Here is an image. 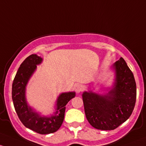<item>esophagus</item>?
<instances>
[{
	"label": "esophagus",
	"instance_id": "34e87169",
	"mask_svg": "<svg viewBox=\"0 0 146 146\" xmlns=\"http://www.w3.org/2000/svg\"><path fill=\"white\" fill-rule=\"evenodd\" d=\"M74 88H75V90H76V92L80 93V92H82V91H83L84 87H83V86H82L81 84H75Z\"/></svg>",
	"mask_w": 146,
	"mask_h": 146
}]
</instances>
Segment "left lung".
Returning <instances> with one entry per match:
<instances>
[{
    "instance_id": "left-lung-1",
    "label": "left lung",
    "mask_w": 146,
    "mask_h": 146,
    "mask_svg": "<svg viewBox=\"0 0 146 146\" xmlns=\"http://www.w3.org/2000/svg\"><path fill=\"white\" fill-rule=\"evenodd\" d=\"M113 67L116 79L106 95L89 92L82 94L86 117L92 127L100 130H113L131 115L136 100L134 76L122 58Z\"/></svg>"
}]
</instances>
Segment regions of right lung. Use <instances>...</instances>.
I'll return each instance as SVG.
<instances>
[{"label": "right lung", "instance_id": "1", "mask_svg": "<svg viewBox=\"0 0 146 146\" xmlns=\"http://www.w3.org/2000/svg\"><path fill=\"white\" fill-rule=\"evenodd\" d=\"M41 62L42 58L36 54L29 55L23 61L13 80L12 98L18 117L27 128L40 134H48L57 131L61 127L64 120L65 106L74 97L75 93L60 94L57 100L56 112L49 117H40L28 106L25 98L27 84L35 71L36 64Z\"/></svg>", "mask_w": 146, "mask_h": 146}]
</instances>
